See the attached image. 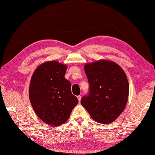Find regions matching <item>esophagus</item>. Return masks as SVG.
Returning <instances> with one entry per match:
<instances>
[{
  "mask_svg": "<svg viewBox=\"0 0 155 155\" xmlns=\"http://www.w3.org/2000/svg\"><path fill=\"white\" fill-rule=\"evenodd\" d=\"M77 98L78 99V101H81V95H78V96H77Z\"/></svg>",
  "mask_w": 155,
  "mask_h": 155,
  "instance_id": "1",
  "label": "esophagus"
}]
</instances>
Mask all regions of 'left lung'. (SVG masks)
I'll use <instances>...</instances> for the list:
<instances>
[{
  "label": "left lung",
  "mask_w": 155,
  "mask_h": 155,
  "mask_svg": "<svg viewBox=\"0 0 155 155\" xmlns=\"http://www.w3.org/2000/svg\"><path fill=\"white\" fill-rule=\"evenodd\" d=\"M89 88L81 103L93 119L102 124L113 122L127 103L129 87L127 76L113 62L99 61L84 67Z\"/></svg>",
  "instance_id": "obj_1"
}]
</instances>
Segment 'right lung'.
<instances>
[{"mask_svg":"<svg viewBox=\"0 0 155 155\" xmlns=\"http://www.w3.org/2000/svg\"><path fill=\"white\" fill-rule=\"evenodd\" d=\"M67 67L57 61L45 62L36 69L29 87L32 108L41 119L51 126L67 121L78 98L71 93V84L64 77Z\"/></svg>","mask_w":155,"mask_h":155,"instance_id":"add662e5","label":"right lung"}]
</instances>
